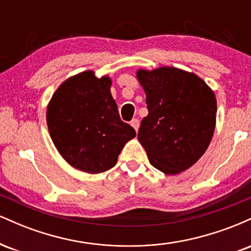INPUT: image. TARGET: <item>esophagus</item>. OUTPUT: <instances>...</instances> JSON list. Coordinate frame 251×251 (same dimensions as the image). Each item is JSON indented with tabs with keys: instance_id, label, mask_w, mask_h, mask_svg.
<instances>
[{
	"instance_id": "1",
	"label": "esophagus",
	"mask_w": 251,
	"mask_h": 251,
	"mask_svg": "<svg viewBox=\"0 0 251 251\" xmlns=\"http://www.w3.org/2000/svg\"><path fill=\"white\" fill-rule=\"evenodd\" d=\"M131 126L135 129V131H138V128H139V120L135 119V118H134V119H132L131 120Z\"/></svg>"
}]
</instances>
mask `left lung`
Segmentation results:
<instances>
[{
    "label": "left lung",
    "instance_id": "1",
    "mask_svg": "<svg viewBox=\"0 0 251 251\" xmlns=\"http://www.w3.org/2000/svg\"><path fill=\"white\" fill-rule=\"evenodd\" d=\"M149 114L138 140L150 163L166 175H177L204 154L216 125L215 93L194 73L174 67L139 70Z\"/></svg>",
    "mask_w": 251,
    "mask_h": 251
}]
</instances>
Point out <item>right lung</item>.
<instances>
[{
  "instance_id": "add662e5",
  "label": "right lung",
  "mask_w": 251,
  "mask_h": 251,
  "mask_svg": "<svg viewBox=\"0 0 251 251\" xmlns=\"http://www.w3.org/2000/svg\"><path fill=\"white\" fill-rule=\"evenodd\" d=\"M108 76L92 71L61 83L47 107V125L63 159L87 174L107 171L117 164L135 131L119 117Z\"/></svg>"
}]
</instances>
